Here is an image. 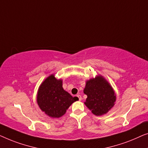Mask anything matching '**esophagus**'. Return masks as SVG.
<instances>
[{
    "label": "esophagus",
    "instance_id": "obj_1",
    "mask_svg": "<svg viewBox=\"0 0 148 148\" xmlns=\"http://www.w3.org/2000/svg\"><path fill=\"white\" fill-rule=\"evenodd\" d=\"M76 97L78 98L79 101H81V100H82V97H81V96H80V95H77V96H76Z\"/></svg>",
    "mask_w": 148,
    "mask_h": 148
}]
</instances>
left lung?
Returning a JSON list of instances; mask_svg holds the SVG:
<instances>
[{
  "mask_svg": "<svg viewBox=\"0 0 148 148\" xmlns=\"http://www.w3.org/2000/svg\"><path fill=\"white\" fill-rule=\"evenodd\" d=\"M84 93L87 95L85 105L97 116L107 113L116 101L113 87L101 75L86 80Z\"/></svg>",
  "mask_w": 148,
  "mask_h": 148,
  "instance_id": "obj_1",
  "label": "left lung"
}]
</instances>
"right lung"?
Returning a JSON list of instances; mask_svg holds the SVG:
<instances>
[{
    "mask_svg": "<svg viewBox=\"0 0 148 148\" xmlns=\"http://www.w3.org/2000/svg\"><path fill=\"white\" fill-rule=\"evenodd\" d=\"M62 87V80L51 74L41 82L37 95V103L45 115L51 118H59L66 113V110L76 101Z\"/></svg>",
    "mask_w": 148,
    "mask_h": 148,
    "instance_id": "right-lung-1",
    "label": "right lung"
}]
</instances>
